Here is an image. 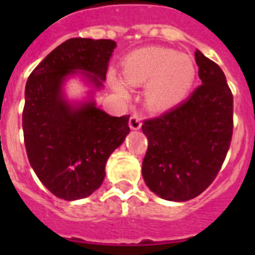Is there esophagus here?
Masks as SVG:
<instances>
[{
	"mask_svg": "<svg viewBox=\"0 0 255 255\" xmlns=\"http://www.w3.org/2000/svg\"><path fill=\"white\" fill-rule=\"evenodd\" d=\"M140 127H141V120H140V118L137 115H132L129 118V128L131 129H140Z\"/></svg>",
	"mask_w": 255,
	"mask_h": 255,
	"instance_id": "34e87169",
	"label": "esophagus"
}]
</instances>
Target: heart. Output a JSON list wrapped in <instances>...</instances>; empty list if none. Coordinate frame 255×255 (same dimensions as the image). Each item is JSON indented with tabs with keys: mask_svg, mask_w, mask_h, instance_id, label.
Wrapping results in <instances>:
<instances>
[{
	"mask_svg": "<svg viewBox=\"0 0 255 255\" xmlns=\"http://www.w3.org/2000/svg\"><path fill=\"white\" fill-rule=\"evenodd\" d=\"M123 77L129 86H147L144 98L151 110L164 111L178 104L193 85L196 70L186 55L163 47H145L131 53L123 61ZM110 83L119 95L127 98L126 85L114 74Z\"/></svg>",
	"mask_w": 255,
	"mask_h": 255,
	"instance_id": "heart-1",
	"label": "heart"
}]
</instances>
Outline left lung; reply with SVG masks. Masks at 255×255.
I'll return each instance as SVG.
<instances>
[{"label":"left lung","instance_id":"obj_1","mask_svg":"<svg viewBox=\"0 0 255 255\" xmlns=\"http://www.w3.org/2000/svg\"><path fill=\"white\" fill-rule=\"evenodd\" d=\"M202 85L163 115L144 120L148 139L141 173L164 200L188 201L213 182L233 135V95L217 63L194 53Z\"/></svg>","mask_w":255,"mask_h":255}]
</instances>
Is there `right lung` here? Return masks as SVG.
<instances>
[{"instance_id": "add662e5", "label": "right lung", "mask_w": 255, "mask_h": 255, "mask_svg": "<svg viewBox=\"0 0 255 255\" xmlns=\"http://www.w3.org/2000/svg\"><path fill=\"white\" fill-rule=\"evenodd\" d=\"M115 47L111 39H67L26 82L22 128L27 159L42 184L67 201L87 197L102 185L108 157L129 133V115L110 116L95 102L73 106L62 86L81 70L102 87Z\"/></svg>"}]
</instances>
